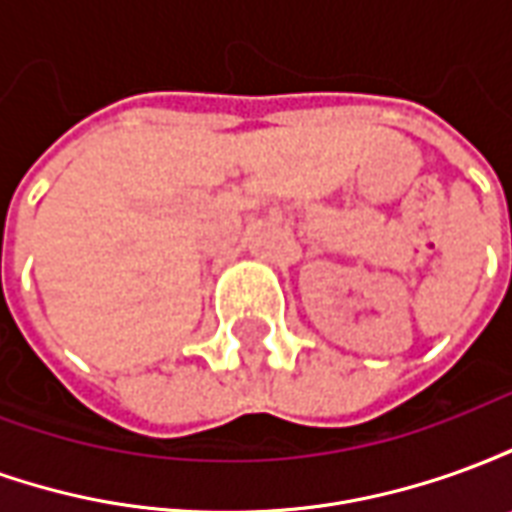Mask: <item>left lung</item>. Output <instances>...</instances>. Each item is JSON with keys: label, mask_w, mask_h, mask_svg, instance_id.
Returning a JSON list of instances; mask_svg holds the SVG:
<instances>
[{"label": "left lung", "mask_w": 512, "mask_h": 512, "mask_svg": "<svg viewBox=\"0 0 512 512\" xmlns=\"http://www.w3.org/2000/svg\"><path fill=\"white\" fill-rule=\"evenodd\" d=\"M510 219H512V216H510Z\"/></svg>", "instance_id": "obj_1"}]
</instances>
